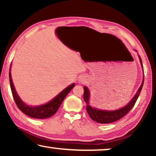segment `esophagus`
<instances>
[{"mask_svg":"<svg viewBox=\"0 0 156 156\" xmlns=\"http://www.w3.org/2000/svg\"><path fill=\"white\" fill-rule=\"evenodd\" d=\"M86 81H87V80L84 76H80V79H79V82L81 83H84Z\"/></svg>","mask_w":156,"mask_h":156,"instance_id":"34e87169","label":"esophagus"}]
</instances>
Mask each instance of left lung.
Here are the masks:
<instances>
[{
    "mask_svg": "<svg viewBox=\"0 0 156 156\" xmlns=\"http://www.w3.org/2000/svg\"><path fill=\"white\" fill-rule=\"evenodd\" d=\"M135 51H136L135 50ZM140 65H141L142 70L144 72V67L141 61V58L138 55ZM144 82V78H143V82L140 84L139 89L136 91V94L133 96L132 99L126 105L123 106L119 109L114 111H108V110H102L99 108H94L91 106L89 104V99H90V91H89L88 87L86 86L84 87V101L87 104V112L90 116V118L96 122L100 123H110L114 121H116L119 119L124 116L126 114H128L130 112V110L133 107L134 104L136 102V100L138 99L139 94L141 91Z\"/></svg>",
    "mask_w": 156,
    "mask_h": 156,
    "instance_id": "left-lung-1",
    "label": "left lung"
}]
</instances>
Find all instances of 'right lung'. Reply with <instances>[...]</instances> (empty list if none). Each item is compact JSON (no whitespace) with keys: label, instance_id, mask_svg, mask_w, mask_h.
I'll list each match as a JSON object with an SVG mask.
<instances>
[{"label":"right lung","instance_id":"1","mask_svg":"<svg viewBox=\"0 0 156 156\" xmlns=\"http://www.w3.org/2000/svg\"><path fill=\"white\" fill-rule=\"evenodd\" d=\"M10 69H11V65H10V67L9 80L10 89H11L12 97H13L15 102H16L17 106H18L21 112L24 113L25 114H26L27 116L32 117V118L42 119L49 118V117L53 116L57 112V110L59 109V106L62 103L63 100L65 99L66 96L69 94V91L72 90V89L75 86L74 83L70 84L69 86L66 87L59 94H57L56 97L53 98L51 101H48V103L39 106H30L26 103H25L19 97L18 93L16 92L13 82H12V80Z\"/></svg>","mask_w":156,"mask_h":156}]
</instances>
